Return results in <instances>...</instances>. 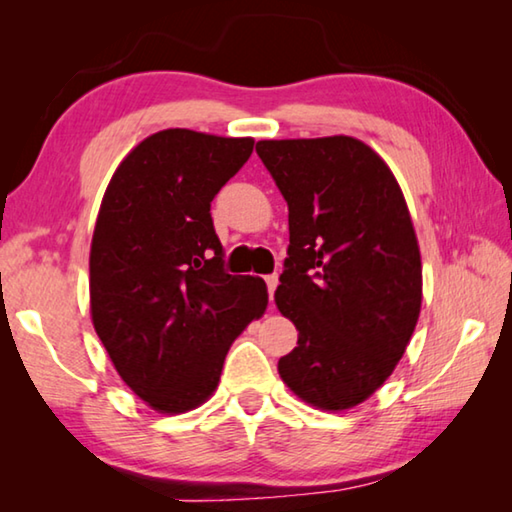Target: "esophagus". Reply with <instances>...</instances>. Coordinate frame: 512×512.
<instances>
[{"mask_svg": "<svg viewBox=\"0 0 512 512\" xmlns=\"http://www.w3.org/2000/svg\"><path fill=\"white\" fill-rule=\"evenodd\" d=\"M264 282H266V289H268V298L273 300V293H275V289H277V273L266 275Z\"/></svg>", "mask_w": 512, "mask_h": 512, "instance_id": "1", "label": "esophagus"}]
</instances>
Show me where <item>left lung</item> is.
<instances>
[{
  "instance_id": "obj_1",
  "label": "left lung",
  "mask_w": 512,
  "mask_h": 512,
  "mask_svg": "<svg viewBox=\"0 0 512 512\" xmlns=\"http://www.w3.org/2000/svg\"><path fill=\"white\" fill-rule=\"evenodd\" d=\"M255 151L289 205L275 305L298 345L277 370L307 404L352 409L391 377L420 316V248L402 189L354 137L262 140Z\"/></svg>"
}]
</instances>
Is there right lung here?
<instances>
[{
    "label": "right lung",
    "mask_w": 512,
    "mask_h": 512,
    "mask_svg": "<svg viewBox=\"0 0 512 512\" xmlns=\"http://www.w3.org/2000/svg\"><path fill=\"white\" fill-rule=\"evenodd\" d=\"M250 137L169 128L126 155L90 250V309L119 377L160 413L216 391L232 341L264 314L262 277L230 275L210 205L253 153Z\"/></svg>",
    "instance_id": "1"
}]
</instances>
